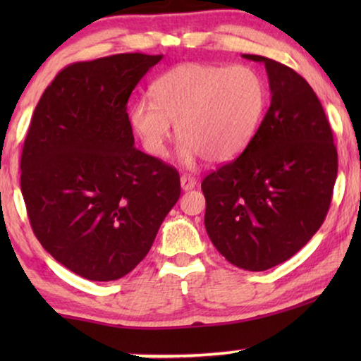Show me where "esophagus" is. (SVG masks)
<instances>
[{
    "mask_svg": "<svg viewBox=\"0 0 361 361\" xmlns=\"http://www.w3.org/2000/svg\"><path fill=\"white\" fill-rule=\"evenodd\" d=\"M197 185V179L189 174L180 176V187L182 190H192Z\"/></svg>",
    "mask_w": 361,
    "mask_h": 361,
    "instance_id": "1",
    "label": "esophagus"
}]
</instances>
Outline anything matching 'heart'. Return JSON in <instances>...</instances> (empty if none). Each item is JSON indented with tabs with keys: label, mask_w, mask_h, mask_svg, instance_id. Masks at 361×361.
I'll use <instances>...</instances> for the list:
<instances>
[{
	"label": "heart",
	"mask_w": 361,
	"mask_h": 361,
	"mask_svg": "<svg viewBox=\"0 0 361 361\" xmlns=\"http://www.w3.org/2000/svg\"><path fill=\"white\" fill-rule=\"evenodd\" d=\"M151 92L154 100L142 97L131 105L130 125L151 156L166 157L176 123L185 164L199 157L226 162L243 152L268 102L263 77L250 66L179 63L161 73Z\"/></svg>",
	"instance_id": "b5f03b06"
}]
</instances>
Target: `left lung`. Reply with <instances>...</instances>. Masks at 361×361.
Wrapping results in <instances>:
<instances>
[{
    "label": "left lung",
    "instance_id": "obj_1",
    "mask_svg": "<svg viewBox=\"0 0 361 361\" xmlns=\"http://www.w3.org/2000/svg\"><path fill=\"white\" fill-rule=\"evenodd\" d=\"M271 105L245 151L202 180L205 228L236 268L266 271L294 256L327 216L338 159L312 87L263 56Z\"/></svg>",
    "mask_w": 361,
    "mask_h": 361
}]
</instances>
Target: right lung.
<instances>
[{
	"mask_svg": "<svg viewBox=\"0 0 361 361\" xmlns=\"http://www.w3.org/2000/svg\"><path fill=\"white\" fill-rule=\"evenodd\" d=\"M161 59L133 52L71 63L31 118L21 154L29 221L44 250L85 279L135 269L179 200V172L136 149L126 111Z\"/></svg>",
	"mask_w": 361,
	"mask_h": 361,
	"instance_id": "right-lung-1",
	"label": "right lung"
}]
</instances>
